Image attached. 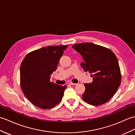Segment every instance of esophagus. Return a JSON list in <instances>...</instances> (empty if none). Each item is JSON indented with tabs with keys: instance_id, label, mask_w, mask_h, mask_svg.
<instances>
[{
	"instance_id": "1",
	"label": "esophagus",
	"mask_w": 135,
	"mask_h": 135,
	"mask_svg": "<svg viewBox=\"0 0 135 135\" xmlns=\"http://www.w3.org/2000/svg\"><path fill=\"white\" fill-rule=\"evenodd\" d=\"M70 84L71 85H76V84H75V83H73V82H70Z\"/></svg>"
}]
</instances>
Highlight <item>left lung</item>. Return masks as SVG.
Wrapping results in <instances>:
<instances>
[{
  "instance_id": "1",
  "label": "left lung",
  "mask_w": 135,
  "mask_h": 135,
  "mask_svg": "<svg viewBox=\"0 0 135 135\" xmlns=\"http://www.w3.org/2000/svg\"><path fill=\"white\" fill-rule=\"evenodd\" d=\"M72 47L82 56L84 62L81 65L93 77L90 84H85L82 99L93 105L107 102L118 90L121 75L116 56L108 48L92 43H82Z\"/></svg>"
}]
</instances>
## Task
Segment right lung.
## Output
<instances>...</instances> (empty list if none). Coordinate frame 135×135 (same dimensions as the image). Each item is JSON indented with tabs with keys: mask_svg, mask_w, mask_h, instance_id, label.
Here are the masks:
<instances>
[{
	"mask_svg": "<svg viewBox=\"0 0 135 135\" xmlns=\"http://www.w3.org/2000/svg\"><path fill=\"white\" fill-rule=\"evenodd\" d=\"M65 46H51L35 50L25 57L20 67V85L25 97L36 107L50 109L61 101L66 86L50 82Z\"/></svg>",
	"mask_w": 135,
	"mask_h": 135,
	"instance_id": "add662e5",
	"label": "right lung"
}]
</instances>
